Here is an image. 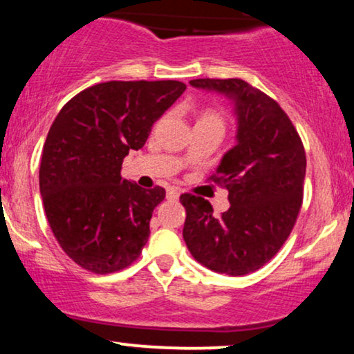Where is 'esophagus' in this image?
I'll return each instance as SVG.
<instances>
[{
  "label": "esophagus",
  "mask_w": 354,
  "mask_h": 354,
  "mask_svg": "<svg viewBox=\"0 0 354 354\" xmlns=\"http://www.w3.org/2000/svg\"><path fill=\"white\" fill-rule=\"evenodd\" d=\"M166 198H168V200H171V201H176L178 198H180V193H178V189L169 188L168 193H166Z\"/></svg>",
  "instance_id": "1"
}]
</instances>
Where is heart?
<instances>
[{"label": "heart", "mask_w": 354, "mask_h": 354, "mask_svg": "<svg viewBox=\"0 0 354 354\" xmlns=\"http://www.w3.org/2000/svg\"><path fill=\"white\" fill-rule=\"evenodd\" d=\"M200 121H205V123H216L225 128V120H223V116L219 115L218 111H214V109H205L200 115Z\"/></svg>", "instance_id": "obj_1"}]
</instances>
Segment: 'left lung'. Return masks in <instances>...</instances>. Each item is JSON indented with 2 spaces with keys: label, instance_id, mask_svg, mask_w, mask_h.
Returning <instances> with one entry per match:
<instances>
[{
  "label": "left lung",
  "instance_id": "left-lung-1",
  "mask_svg": "<svg viewBox=\"0 0 354 354\" xmlns=\"http://www.w3.org/2000/svg\"><path fill=\"white\" fill-rule=\"evenodd\" d=\"M189 84L233 96L238 145L209 178L228 189L230 209L216 216L208 200L181 194L183 238L208 270L230 276L253 273L278 253L298 219L306 173L303 141L283 108L246 81L201 78Z\"/></svg>",
  "mask_w": 354,
  "mask_h": 354
}]
</instances>
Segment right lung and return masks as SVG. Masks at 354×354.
<instances>
[{
  "mask_svg": "<svg viewBox=\"0 0 354 354\" xmlns=\"http://www.w3.org/2000/svg\"><path fill=\"white\" fill-rule=\"evenodd\" d=\"M185 89L174 80L108 81L73 96L55 118L39 191L56 241L78 266L108 274L140 258L166 191L123 180L121 165Z\"/></svg>",
  "mask_w": 354,
  "mask_h": 354,
  "instance_id": "obj_1",
  "label": "right lung"
}]
</instances>
